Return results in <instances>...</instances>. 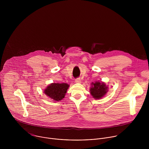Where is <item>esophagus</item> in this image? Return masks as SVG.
Returning <instances> with one entry per match:
<instances>
[{
	"label": "esophagus",
	"mask_w": 149,
	"mask_h": 149,
	"mask_svg": "<svg viewBox=\"0 0 149 149\" xmlns=\"http://www.w3.org/2000/svg\"><path fill=\"white\" fill-rule=\"evenodd\" d=\"M75 83H81V79L80 78H77L75 80Z\"/></svg>",
	"instance_id": "obj_1"
}]
</instances>
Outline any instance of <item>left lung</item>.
Segmentation results:
<instances>
[{"mask_svg":"<svg viewBox=\"0 0 149 149\" xmlns=\"http://www.w3.org/2000/svg\"><path fill=\"white\" fill-rule=\"evenodd\" d=\"M92 88L90 89L91 94L92 95L93 98L99 99L102 98L104 95H106L108 91L106 84L103 83H100L99 81L92 83Z\"/></svg>","mask_w":149,"mask_h":149,"instance_id":"obj_1","label":"left lung"}]
</instances>
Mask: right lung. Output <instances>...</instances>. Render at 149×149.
<instances>
[{
  "label": "right lung",
  "instance_id": "1",
  "mask_svg": "<svg viewBox=\"0 0 149 149\" xmlns=\"http://www.w3.org/2000/svg\"><path fill=\"white\" fill-rule=\"evenodd\" d=\"M69 85L66 83H52L44 91L45 93L54 101L61 100L65 97Z\"/></svg>",
  "mask_w": 149,
  "mask_h": 149
}]
</instances>
